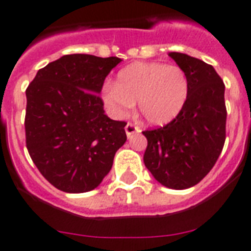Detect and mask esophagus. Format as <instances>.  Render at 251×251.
<instances>
[{"instance_id": "1", "label": "esophagus", "mask_w": 251, "mask_h": 251, "mask_svg": "<svg viewBox=\"0 0 251 251\" xmlns=\"http://www.w3.org/2000/svg\"><path fill=\"white\" fill-rule=\"evenodd\" d=\"M125 131H126V135L130 138L131 135H133V134L139 133V131H141V129H139L138 126L133 125V124H127V125L125 126Z\"/></svg>"}]
</instances>
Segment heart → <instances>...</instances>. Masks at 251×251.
Instances as JSON below:
<instances>
[{"label":"heart","instance_id":"heart-1","mask_svg":"<svg viewBox=\"0 0 251 251\" xmlns=\"http://www.w3.org/2000/svg\"><path fill=\"white\" fill-rule=\"evenodd\" d=\"M189 90L186 73L177 65L135 62L118 73L116 84H104L101 95L114 117H126L138 101L146 121L164 125L181 113Z\"/></svg>","mask_w":251,"mask_h":251}]
</instances>
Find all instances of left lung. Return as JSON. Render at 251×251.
I'll use <instances>...</instances> for the list:
<instances>
[{
	"instance_id": "8db88e82",
	"label": "left lung",
	"mask_w": 251,
	"mask_h": 251,
	"mask_svg": "<svg viewBox=\"0 0 251 251\" xmlns=\"http://www.w3.org/2000/svg\"><path fill=\"white\" fill-rule=\"evenodd\" d=\"M169 57L189 78V98L168 125L143 131V161L157 182L183 190L197 185L212 169L226 142V86L211 65L185 53Z\"/></svg>"
}]
</instances>
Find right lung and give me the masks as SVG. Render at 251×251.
<instances>
[{"instance_id":"add662e5","label":"right lung","mask_w":251,"mask_h":251,"mask_svg":"<svg viewBox=\"0 0 251 251\" xmlns=\"http://www.w3.org/2000/svg\"><path fill=\"white\" fill-rule=\"evenodd\" d=\"M121 61L66 54L40 69L25 90L27 150L58 190H94L126 142V122L110 120L99 96L106 75Z\"/></svg>"}]
</instances>
